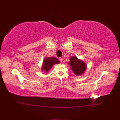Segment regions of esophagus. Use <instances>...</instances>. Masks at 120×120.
Listing matches in <instances>:
<instances>
[{"label": "esophagus", "instance_id": "34e87169", "mask_svg": "<svg viewBox=\"0 0 120 120\" xmlns=\"http://www.w3.org/2000/svg\"><path fill=\"white\" fill-rule=\"evenodd\" d=\"M59 60H60V61L61 63H62L63 62V59L61 57H60V58H59Z\"/></svg>", "mask_w": 120, "mask_h": 120}]
</instances>
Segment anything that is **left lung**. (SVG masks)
Wrapping results in <instances>:
<instances>
[{"mask_svg": "<svg viewBox=\"0 0 120 120\" xmlns=\"http://www.w3.org/2000/svg\"><path fill=\"white\" fill-rule=\"evenodd\" d=\"M68 64L76 75H82L86 70V63L82 60L78 59L75 56H72L71 57L70 61Z\"/></svg>", "mask_w": 120, "mask_h": 120, "instance_id": "8db88e82", "label": "left lung"}]
</instances>
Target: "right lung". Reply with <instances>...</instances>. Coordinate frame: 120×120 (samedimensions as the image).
<instances>
[{
  "instance_id": "right-lung-1",
  "label": "right lung",
  "mask_w": 120,
  "mask_h": 120,
  "mask_svg": "<svg viewBox=\"0 0 120 120\" xmlns=\"http://www.w3.org/2000/svg\"><path fill=\"white\" fill-rule=\"evenodd\" d=\"M60 63V60L56 57H46L43 61L41 71L48 72L52 68L53 65Z\"/></svg>"
}]
</instances>
